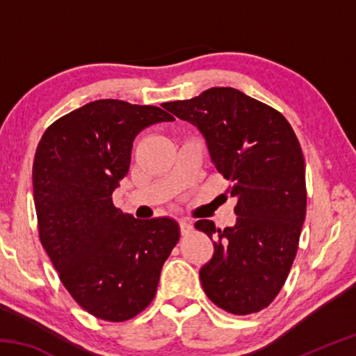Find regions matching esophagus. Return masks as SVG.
Returning <instances> with one entry per match:
<instances>
[{"label": "esophagus", "instance_id": "34e87169", "mask_svg": "<svg viewBox=\"0 0 356 356\" xmlns=\"http://www.w3.org/2000/svg\"><path fill=\"white\" fill-rule=\"evenodd\" d=\"M179 227H180V232H182V236H186L191 231V222L188 220H180L179 221Z\"/></svg>", "mask_w": 356, "mask_h": 356}]
</instances>
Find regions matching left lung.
Segmentation results:
<instances>
[{"mask_svg":"<svg viewBox=\"0 0 356 356\" xmlns=\"http://www.w3.org/2000/svg\"><path fill=\"white\" fill-rule=\"evenodd\" d=\"M200 130L210 160L237 197L236 225L195 227L213 240L200 270L204 292L218 308L246 316L272 303L297 254L306 215L305 160L291 124L272 106L234 88H210L165 104Z\"/></svg>","mask_w":356,"mask_h":356,"instance_id":"8db88e82","label":"left lung"}]
</instances>
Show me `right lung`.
Here are the masks:
<instances>
[{"label":"right lung","mask_w":356,"mask_h":356,"mask_svg":"<svg viewBox=\"0 0 356 356\" xmlns=\"http://www.w3.org/2000/svg\"><path fill=\"white\" fill-rule=\"evenodd\" d=\"M171 120L159 106L102 99L53 122L35 150L42 246L76 303L104 321H129L146 308L179 240L170 216L136 220L113 204L136 135Z\"/></svg>","instance_id":"right-lung-1"}]
</instances>
